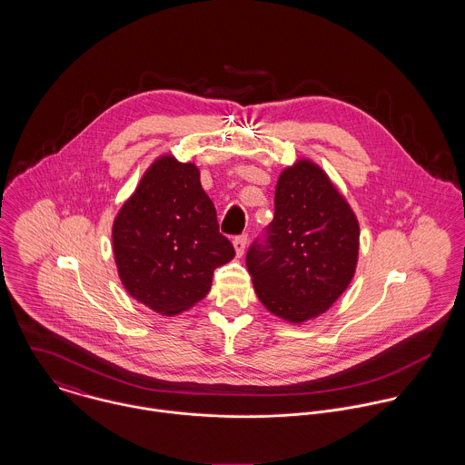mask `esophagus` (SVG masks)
Returning <instances> with one entry per match:
<instances>
[{
	"label": "esophagus",
	"mask_w": 465,
	"mask_h": 465,
	"mask_svg": "<svg viewBox=\"0 0 465 465\" xmlns=\"http://www.w3.org/2000/svg\"><path fill=\"white\" fill-rule=\"evenodd\" d=\"M232 247H234L236 256L242 258V256L245 254V251H247V236H238V238H234Z\"/></svg>",
	"instance_id": "esophagus-1"
}]
</instances>
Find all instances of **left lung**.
I'll list each match as a JSON object with an SVG mask.
<instances>
[{
	"label": "left lung",
	"mask_w": 465,
	"mask_h": 465,
	"mask_svg": "<svg viewBox=\"0 0 465 465\" xmlns=\"http://www.w3.org/2000/svg\"><path fill=\"white\" fill-rule=\"evenodd\" d=\"M268 245H252L247 268L266 310L293 326L326 313L351 284L360 223L321 164L297 157L275 184Z\"/></svg>",
	"instance_id": "left-lung-1"
}]
</instances>
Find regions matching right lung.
Segmentation results:
<instances>
[{
  "mask_svg": "<svg viewBox=\"0 0 465 465\" xmlns=\"http://www.w3.org/2000/svg\"><path fill=\"white\" fill-rule=\"evenodd\" d=\"M113 252L127 293L152 312L175 317L202 301L216 266L234 258L218 232L216 211L199 166L159 155L113 222Z\"/></svg>",
  "mask_w": 465,
  "mask_h": 465,
  "instance_id": "add662e5",
  "label": "right lung"
}]
</instances>
